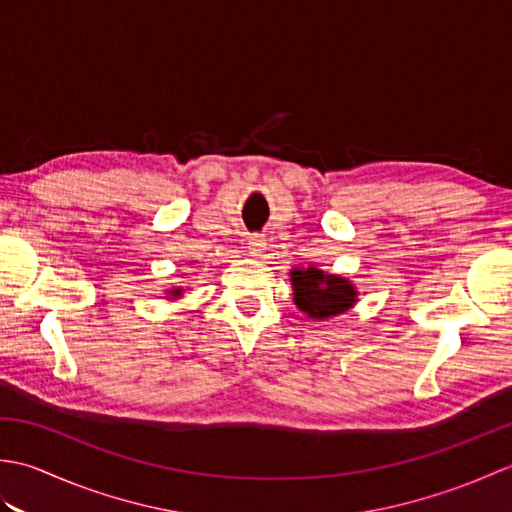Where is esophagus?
<instances>
[{"mask_svg": "<svg viewBox=\"0 0 512 512\" xmlns=\"http://www.w3.org/2000/svg\"><path fill=\"white\" fill-rule=\"evenodd\" d=\"M264 250H266V239H264V237L255 235V237L248 239V253H250V255H253V257H262Z\"/></svg>", "mask_w": 512, "mask_h": 512, "instance_id": "obj_1", "label": "esophagus"}]
</instances>
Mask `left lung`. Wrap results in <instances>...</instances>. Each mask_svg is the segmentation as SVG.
<instances>
[{
  "mask_svg": "<svg viewBox=\"0 0 512 512\" xmlns=\"http://www.w3.org/2000/svg\"><path fill=\"white\" fill-rule=\"evenodd\" d=\"M292 301L312 321H328L352 310L358 290L347 277L330 275L319 266H295L290 270Z\"/></svg>",
  "mask_w": 512,
  "mask_h": 512,
  "instance_id": "left-lung-1",
  "label": "left lung"
}]
</instances>
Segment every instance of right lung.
<instances>
[{
	"instance_id": "add662e5",
	"label": "right lung",
	"mask_w": 512,
	"mask_h": 512,
	"mask_svg": "<svg viewBox=\"0 0 512 512\" xmlns=\"http://www.w3.org/2000/svg\"><path fill=\"white\" fill-rule=\"evenodd\" d=\"M182 292H184V288H182V286L171 288V290H167V297H165V299H180V297H182Z\"/></svg>"
}]
</instances>
